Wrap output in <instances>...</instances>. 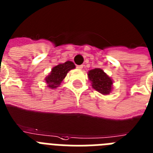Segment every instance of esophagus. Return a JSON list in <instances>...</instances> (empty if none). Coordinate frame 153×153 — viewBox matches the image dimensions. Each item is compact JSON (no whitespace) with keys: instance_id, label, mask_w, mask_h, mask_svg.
I'll list each match as a JSON object with an SVG mask.
<instances>
[{"instance_id":"obj_1","label":"esophagus","mask_w":153,"mask_h":153,"mask_svg":"<svg viewBox=\"0 0 153 153\" xmlns=\"http://www.w3.org/2000/svg\"><path fill=\"white\" fill-rule=\"evenodd\" d=\"M76 68H77L78 69H83V65H77V66H76Z\"/></svg>"}]
</instances>
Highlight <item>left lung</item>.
<instances>
[{
    "instance_id": "left-lung-1",
    "label": "left lung",
    "mask_w": 153,
    "mask_h": 153,
    "mask_svg": "<svg viewBox=\"0 0 153 153\" xmlns=\"http://www.w3.org/2000/svg\"><path fill=\"white\" fill-rule=\"evenodd\" d=\"M88 79L91 82L92 88L102 94H109L113 90V80L108 76L103 69L95 68L89 70L88 73Z\"/></svg>"
}]
</instances>
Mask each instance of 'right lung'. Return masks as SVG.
<instances>
[{
	"label": "right lung",
	"instance_id": "add662e5",
	"mask_svg": "<svg viewBox=\"0 0 153 153\" xmlns=\"http://www.w3.org/2000/svg\"><path fill=\"white\" fill-rule=\"evenodd\" d=\"M74 63L71 61H67L64 63H59L51 69L49 75L45 77L47 87L51 89L59 88L64 78L66 76L68 72L71 69H75Z\"/></svg>",
	"mask_w": 153,
	"mask_h": 153
}]
</instances>
